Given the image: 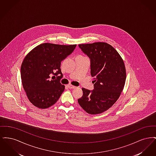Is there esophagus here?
Instances as JSON below:
<instances>
[{"instance_id":"esophagus-1","label":"esophagus","mask_w":156,"mask_h":156,"mask_svg":"<svg viewBox=\"0 0 156 156\" xmlns=\"http://www.w3.org/2000/svg\"><path fill=\"white\" fill-rule=\"evenodd\" d=\"M67 87H68V88H69V89H75V88H76V87L73 86V85H68Z\"/></svg>"}]
</instances>
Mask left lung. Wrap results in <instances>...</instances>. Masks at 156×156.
<instances>
[{
  "label": "left lung",
  "mask_w": 156,
  "mask_h": 156,
  "mask_svg": "<svg viewBox=\"0 0 156 156\" xmlns=\"http://www.w3.org/2000/svg\"><path fill=\"white\" fill-rule=\"evenodd\" d=\"M90 59V74L94 89L82 88L78 99L82 108L91 115L103 113L118 99L126 81L125 63L118 51L104 42L78 45Z\"/></svg>",
  "instance_id": "1"
}]
</instances>
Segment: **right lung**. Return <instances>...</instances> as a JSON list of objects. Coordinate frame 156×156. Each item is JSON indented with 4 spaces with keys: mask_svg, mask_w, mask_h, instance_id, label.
<instances>
[{
    "mask_svg": "<svg viewBox=\"0 0 156 156\" xmlns=\"http://www.w3.org/2000/svg\"><path fill=\"white\" fill-rule=\"evenodd\" d=\"M76 45L46 43L37 45L25 57L21 79L27 97L34 106L46 109L57 102L65 89L59 82L62 76L61 62L73 52ZM51 73L60 75L50 81Z\"/></svg>",
    "mask_w": 156,
    "mask_h": 156,
    "instance_id": "right-lung-1",
    "label": "right lung"
}]
</instances>
